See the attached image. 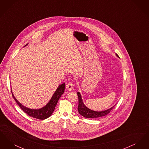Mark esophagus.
Segmentation results:
<instances>
[{
    "mask_svg": "<svg viewBox=\"0 0 149 149\" xmlns=\"http://www.w3.org/2000/svg\"><path fill=\"white\" fill-rule=\"evenodd\" d=\"M66 88L68 91H71L73 89V85L72 84L70 83V82H69L67 83V84L66 85Z\"/></svg>",
    "mask_w": 149,
    "mask_h": 149,
    "instance_id": "34e87169",
    "label": "esophagus"
}]
</instances>
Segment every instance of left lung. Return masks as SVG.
<instances>
[{
	"instance_id": "obj_1",
	"label": "left lung",
	"mask_w": 149,
	"mask_h": 149,
	"mask_svg": "<svg viewBox=\"0 0 149 149\" xmlns=\"http://www.w3.org/2000/svg\"><path fill=\"white\" fill-rule=\"evenodd\" d=\"M116 55L117 56L119 57L118 55L117 54H116ZM77 94H78V99H79L78 112L80 115H81L82 116L84 117L85 118H98V117L104 116L109 113L116 105L115 104L114 106L111 107V108H109L105 111H100V112L94 111L90 109L89 108H88V107L85 106L83 102V99H82L81 94L80 93H77Z\"/></svg>"
}]
</instances>
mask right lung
Instances as JSON below:
<instances>
[{"instance_id":"right-lung-1","label":"right lung","mask_w":149,"mask_h":149,"mask_svg":"<svg viewBox=\"0 0 149 149\" xmlns=\"http://www.w3.org/2000/svg\"><path fill=\"white\" fill-rule=\"evenodd\" d=\"M26 45H27V44ZM65 86V83L59 85L57 88L55 92L54 93V94H53L52 98L50 99L49 103L45 106L43 107L40 109H30L27 107L23 106L21 103H20L17 100V99L14 97L12 92V94L13 98H14L17 104L29 116L32 117L33 118L43 120L49 118L54 111V109L56 106L57 103L58 99L64 93Z\"/></svg>"}]
</instances>
